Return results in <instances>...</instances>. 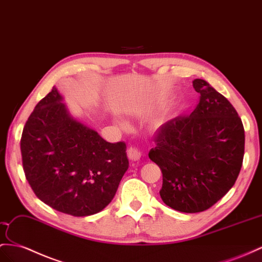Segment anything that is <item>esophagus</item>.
<instances>
[{"instance_id": "1", "label": "esophagus", "mask_w": 262, "mask_h": 262, "mask_svg": "<svg viewBox=\"0 0 262 262\" xmlns=\"http://www.w3.org/2000/svg\"><path fill=\"white\" fill-rule=\"evenodd\" d=\"M127 156H128L130 160L136 162V160H139L140 157H142V151L136 148V147H129V148L127 149Z\"/></svg>"}]
</instances>
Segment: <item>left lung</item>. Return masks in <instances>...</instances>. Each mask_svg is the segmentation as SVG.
<instances>
[{
    "instance_id": "1",
    "label": "left lung",
    "mask_w": 262,
    "mask_h": 262,
    "mask_svg": "<svg viewBox=\"0 0 262 262\" xmlns=\"http://www.w3.org/2000/svg\"><path fill=\"white\" fill-rule=\"evenodd\" d=\"M192 85L196 108L160 126L148 154L163 172V201L187 213L207 210L231 189L245 155V129L234 107L206 80Z\"/></svg>"
}]
</instances>
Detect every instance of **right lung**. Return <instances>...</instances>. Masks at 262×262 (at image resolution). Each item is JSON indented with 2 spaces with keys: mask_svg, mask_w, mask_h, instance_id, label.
Instances as JSON below:
<instances>
[{
  "mask_svg": "<svg viewBox=\"0 0 262 262\" xmlns=\"http://www.w3.org/2000/svg\"><path fill=\"white\" fill-rule=\"evenodd\" d=\"M56 87L38 102L21 138L25 177L36 197L75 217L97 213L128 169L124 142L108 143L73 118Z\"/></svg>",
  "mask_w": 262,
  "mask_h": 262,
  "instance_id": "right-lung-1",
  "label": "right lung"
}]
</instances>
